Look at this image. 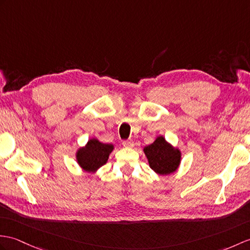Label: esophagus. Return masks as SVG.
<instances>
[{
  "label": "esophagus",
  "mask_w": 250,
  "mask_h": 250,
  "mask_svg": "<svg viewBox=\"0 0 250 250\" xmlns=\"http://www.w3.org/2000/svg\"><path fill=\"white\" fill-rule=\"evenodd\" d=\"M123 145H124V147L132 148V147H134V142H133L132 139H127V141L123 142Z\"/></svg>",
  "instance_id": "obj_1"
}]
</instances>
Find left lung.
<instances>
[{
  "instance_id": "obj_1",
  "label": "left lung",
  "mask_w": 250,
  "mask_h": 250,
  "mask_svg": "<svg viewBox=\"0 0 250 250\" xmlns=\"http://www.w3.org/2000/svg\"><path fill=\"white\" fill-rule=\"evenodd\" d=\"M144 152L151 169L161 176L175 172L181 162V151L173 148L163 136L156 137L151 145L144 148Z\"/></svg>"
}]
</instances>
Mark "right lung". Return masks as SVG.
Returning a JSON list of instances; mask_svg holds the SVG:
<instances>
[{
  "label": "right lung",
  "mask_w": 250,
  "mask_h": 250,
  "mask_svg": "<svg viewBox=\"0 0 250 250\" xmlns=\"http://www.w3.org/2000/svg\"><path fill=\"white\" fill-rule=\"evenodd\" d=\"M113 150L112 144H103L97 138L89 139L85 147L77 151L78 164L84 171L94 173L106 163Z\"/></svg>",
  "instance_id": "add662e5"
}]
</instances>
